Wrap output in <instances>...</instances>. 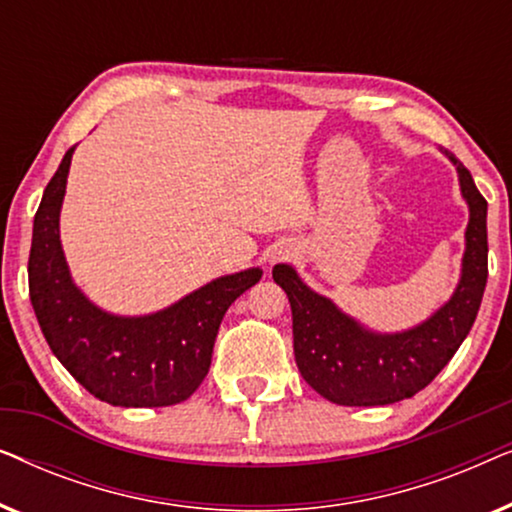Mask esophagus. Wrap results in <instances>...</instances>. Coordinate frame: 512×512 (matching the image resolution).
I'll list each match as a JSON object with an SVG mask.
<instances>
[{
    "mask_svg": "<svg viewBox=\"0 0 512 512\" xmlns=\"http://www.w3.org/2000/svg\"><path fill=\"white\" fill-rule=\"evenodd\" d=\"M272 258H275V261H279V258H284V254H282V251H277V254L272 256Z\"/></svg>",
    "mask_w": 512,
    "mask_h": 512,
    "instance_id": "obj_1",
    "label": "esophagus"
}]
</instances>
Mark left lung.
<instances>
[{
	"label": "left lung",
	"mask_w": 512,
	"mask_h": 512,
	"mask_svg": "<svg viewBox=\"0 0 512 512\" xmlns=\"http://www.w3.org/2000/svg\"><path fill=\"white\" fill-rule=\"evenodd\" d=\"M450 156V153H447ZM457 165L461 193L471 209L461 282L450 303L422 326L380 335L342 314L331 300L300 282L291 265H275L272 279L289 296L293 354L303 380L338 405H389L431 384L457 352L478 317L487 284V200L471 172Z\"/></svg>",
	"instance_id": "left-lung-1"
}]
</instances>
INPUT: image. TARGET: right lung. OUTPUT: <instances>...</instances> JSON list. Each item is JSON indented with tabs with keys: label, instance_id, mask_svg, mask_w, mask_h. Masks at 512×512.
Segmentation results:
<instances>
[{
	"label": "right lung",
	"instance_id": "right-lung-1",
	"mask_svg": "<svg viewBox=\"0 0 512 512\" xmlns=\"http://www.w3.org/2000/svg\"><path fill=\"white\" fill-rule=\"evenodd\" d=\"M72 153H65L34 214L27 275L41 333L74 380L104 403L163 408L186 401L209 373L223 314L263 272L251 268L214 279L149 317L102 312L74 286L60 247Z\"/></svg>",
	"mask_w": 512,
	"mask_h": 512
}]
</instances>
